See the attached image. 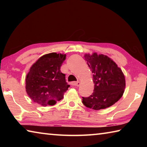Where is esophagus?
<instances>
[{
    "instance_id": "esophagus-1",
    "label": "esophagus",
    "mask_w": 147,
    "mask_h": 147,
    "mask_svg": "<svg viewBox=\"0 0 147 147\" xmlns=\"http://www.w3.org/2000/svg\"><path fill=\"white\" fill-rule=\"evenodd\" d=\"M71 85L78 87L80 85V82H73L71 83Z\"/></svg>"
}]
</instances>
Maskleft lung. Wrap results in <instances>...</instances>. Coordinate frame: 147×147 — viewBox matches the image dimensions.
I'll use <instances>...</instances> for the list:
<instances>
[{
  "label": "left lung",
  "instance_id": "1",
  "mask_svg": "<svg viewBox=\"0 0 147 147\" xmlns=\"http://www.w3.org/2000/svg\"><path fill=\"white\" fill-rule=\"evenodd\" d=\"M87 63L93 73L94 88L88 97H82V103L94 110L113 105L123 96L125 78L121 69L108 56L103 54H85Z\"/></svg>",
  "mask_w": 147,
  "mask_h": 147
}]
</instances>
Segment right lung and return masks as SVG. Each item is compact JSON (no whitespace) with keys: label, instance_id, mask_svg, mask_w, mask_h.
<instances>
[{"label":"right lung","instance_id":"add662e5","mask_svg":"<svg viewBox=\"0 0 147 147\" xmlns=\"http://www.w3.org/2000/svg\"><path fill=\"white\" fill-rule=\"evenodd\" d=\"M65 54L53 53L41 56L31 67L26 78V91L34 102L54 105L70 87L60 67Z\"/></svg>","mask_w":147,"mask_h":147}]
</instances>
